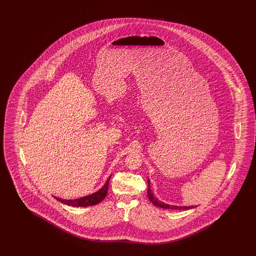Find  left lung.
I'll use <instances>...</instances> for the list:
<instances>
[{
  "label": "left lung",
  "mask_w": 256,
  "mask_h": 256,
  "mask_svg": "<svg viewBox=\"0 0 256 256\" xmlns=\"http://www.w3.org/2000/svg\"><path fill=\"white\" fill-rule=\"evenodd\" d=\"M147 195L148 198L150 200V202H152L154 205H156V207L162 208H168V210H190V208H193L194 206H183V207H180V206H173V205H169L166 203H164V202L158 200V198L156 196H154L152 194V190H151V186H150V180H148V190H147Z\"/></svg>",
  "instance_id": "8db88e82"
}]
</instances>
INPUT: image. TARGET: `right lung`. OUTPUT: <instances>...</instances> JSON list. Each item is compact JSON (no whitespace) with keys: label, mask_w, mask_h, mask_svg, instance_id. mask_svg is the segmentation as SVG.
Segmentation results:
<instances>
[{"label":"right lung","mask_w":256,"mask_h":256,"mask_svg":"<svg viewBox=\"0 0 256 256\" xmlns=\"http://www.w3.org/2000/svg\"><path fill=\"white\" fill-rule=\"evenodd\" d=\"M112 176H110L109 178L106 181L105 185L100 190L93 193L92 195L88 196H83L80 198H76V200H62L60 198L54 196L56 200H58V202L64 203L66 205L72 206V207H88V206H93L98 204L102 200H104L105 196H107L108 193V186H109L110 178Z\"/></svg>","instance_id":"right-lung-1"}]
</instances>
